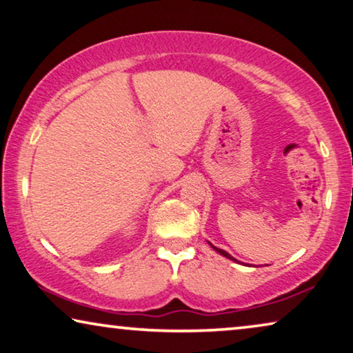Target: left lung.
Wrapping results in <instances>:
<instances>
[{"mask_svg": "<svg viewBox=\"0 0 353 353\" xmlns=\"http://www.w3.org/2000/svg\"><path fill=\"white\" fill-rule=\"evenodd\" d=\"M209 244H210V243H209ZM210 247H212V249H214L215 252H219V254H220V255L227 256V259H230V260H233V261H238V260H236V259H233V256H231V255L228 254V252H225V250H222V249H219V247H215V245H212V244H210Z\"/></svg>", "mask_w": 353, "mask_h": 353, "instance_id": "1", "label": "left lung"}]
</instances>
